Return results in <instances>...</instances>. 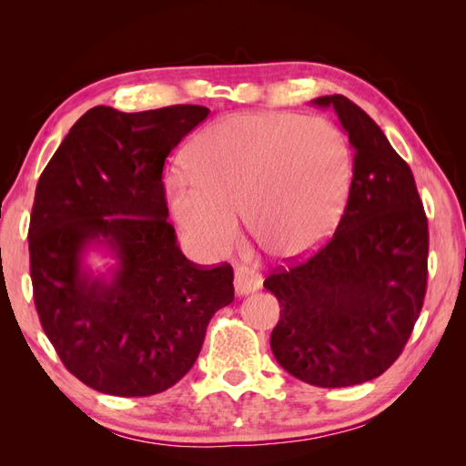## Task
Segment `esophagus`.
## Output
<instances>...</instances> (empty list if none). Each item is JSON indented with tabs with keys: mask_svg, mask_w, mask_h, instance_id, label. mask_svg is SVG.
<instances>
[{
	"mask_svg": "<svg viewBox=\"0 0 466 466\" xmlns=\"http://www.w3.org/2000/svg\"><path fill=\"white\" fill-rule=\"evenodd\" d=\"M233 284H235V293L238 295V298H243V295H248V293H255L262 288L260 278L245 270V268H238V270L235 272Z\"/></svg>",
	"mask_w": 466,
	"mask_h": 466,
	"instance_id": "34e87169",
	"label": "esophagus"
}]
</instances>
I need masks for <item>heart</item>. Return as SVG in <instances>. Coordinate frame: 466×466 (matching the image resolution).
<instances>
[{
	"label": "heart",
	"mask_w": 466,
	"mask_h": 466,
	"mask_svg": "<svg viewBox=\"0 0 466 466\" xmlns=\"http://www.w3.org/2000/svg\"><path fill=\"white\" fill-rule=\"evenodd\" d=\"M188 175L167 180L171 216L194 255L233 241L237 211L281 257H299L330 233L348 202L354 153L338 126L288 112H235L194 139Z\"/></svg>",
	"instance_id": "obj_1"
}]
</instances>
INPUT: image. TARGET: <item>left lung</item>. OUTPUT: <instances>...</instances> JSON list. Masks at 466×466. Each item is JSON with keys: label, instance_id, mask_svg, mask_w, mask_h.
Masks as SVG:
<instances>
[{"label": "left lung", "instance_id": "left-lung-1", "mask_svg": "<svg viewBox=\"0 0 466 466\" xmlns=\"http://www.w3.org/2000/svg\"><path fill=\"white\" fill-rule=\"evenodd\" d=\"M311 105L336 112L354 151L348 204L330 241L264 288L281 307L278 363L338 389L385 373L410 338L428 284V219L410 167L358 105L344 95Z\"/></svg>", "mask_w": 466, "mask_h": 466}]
</instances>
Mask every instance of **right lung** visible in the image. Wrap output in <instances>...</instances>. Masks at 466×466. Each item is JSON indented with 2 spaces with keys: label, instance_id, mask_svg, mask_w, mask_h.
Masks as SVG:
<instances>
[{
  "label": "right lung",
  "instance_id": "obj_1",
  "mask_svg": "<svg viewBox=\"0 0 466 466\" xmlns=\"http://www.w3.org/2000/svg\"><path fill=\"white\" fill-rule=\"evenodd\" d=\"M209 108L87 110L42 171L29 229L35 305L69 373L115 397L173 387L209 319L233 301V268L190 262L167 221L163 165ZM113 258L95 273L85 258Z\"/></svg>",
  "mask_w": 466,
  "mask_h": 466
}]
</instances>
